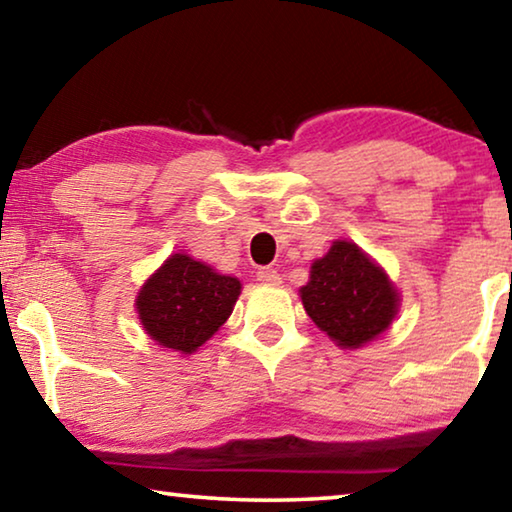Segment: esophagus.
<instances>
[{
    "instance_id": "obj_1",
    "label": "esophagus",
    "mask_w": 512,
    "mask_h": 512,
    "mask_svg": "<svg viewBox=\"0 0 512 512\" xmlns=\"http://www.w3.org/2000/svg\"><path fill=\"white\" fill-rule=\"evenodd\" d=\"M257 280L262 282V285H280V282H282L280 273L275 271V269H259L257 271Z\"/></svg>"
}]
</instances>
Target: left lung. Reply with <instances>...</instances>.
<instances>
[{"instance_id": "left-lung-1", "label": "left lung", "mask_w": 512, "mask_h": 512, "mask_svg": "<svg viewBox=\"0 0 512 512\" xmlns=\"http://www.w3.org/2000/svg\"><path fill=\"white\" fill-rule=\"evenodd\" d=\"M300 298L316 328L342 348H360L376 339L399 312V291L387 273L353 241L342 239L314 259Z\"/></svg>"}]
</instances>
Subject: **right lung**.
Returning <instances> with one entry per match:
<instances>
[{"mask_svg": "<svg viewBox=\"0 0 512 512\" xmlns=\"http://www.w3.org/2000/svg\"><path fill=\"white\" fill-rule=\"evenodd\" d=\"M241 282L184 253L170 255L136 296V312L159 346L196 353L232 314Z\"/></svg>", "mask_w": 512, "mask_h": 512, "instance_id": "add662e5", "label": "right lung"}]
</instances>
